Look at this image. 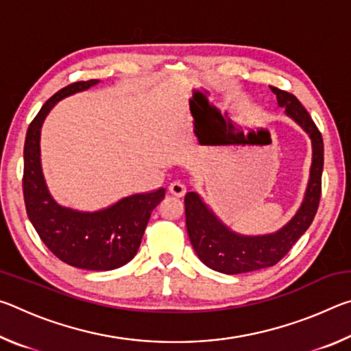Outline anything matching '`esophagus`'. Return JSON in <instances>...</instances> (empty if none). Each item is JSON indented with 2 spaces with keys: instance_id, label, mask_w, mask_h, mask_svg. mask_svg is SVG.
<instances>
[{
  "instance_id": "1",
  "label": "esophagus",
  "mask_w": 351,
  "mask_h": 351,
  "mask_svg": "<svg viewBox=\"0 0 351 351\" xmlns=\"http://www.w3.org/2000/svg\"><path fill=\"white\" fill-rule=\"evenodd\" d=\"M169 192L173 195V197L181 198V197H184V195H186V186H184V184L180 182V181H173L169 186Z\"/></svg>"
}]
</instances>
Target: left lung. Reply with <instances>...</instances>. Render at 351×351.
Listing matches in <instances>:
<instances>
[{"mask_svg":"<svg viewBox=\"0 0 351 351\" xmlns=\"http://www.w3.org/2000/svg\"><path fill=\"white\" fill-rule=\"evenodd\" d=\"M269 88L276 94L278 106L285 108L287 116L310 136L313 147L310 180L306 184L304 201L295 215L283 228L265 235H243L235 232L215 215V212L197 192H189L186 195L184 203H186V224L190 243L198 258L206 266L223 274H243V272L274 266L310 228L319 207L324 170L322 134L295 96L276 86Z\"/></svg>","mask_w":351,"mask_h":351,"instance_id":"left-lung-1","label":"left lung"}]
</instances>
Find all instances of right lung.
I'll return each mask as SVG.
<instances>
[{
  "instance_id": "1",
  "label": "right lung",
  "mask_w": 351,
  "mask_h": 351,
  "mask_svg": "<svg viewBox=\"0 0 351 351\" xmlns=\"http://www.w3.org/2000/svg\"><path fill=\"white\" fill-rule=\"evenodd\" d=\"M99 82L71 83L41 106L26 133L23 193L29 219L56 257L80 269L111 271L127 265L138 252L148 219L165 190L132 195L94 212L71 209L58 204L47 189L40 152L41 127L49 111L62 99Z\"/></svg>"
}]
</instances>
